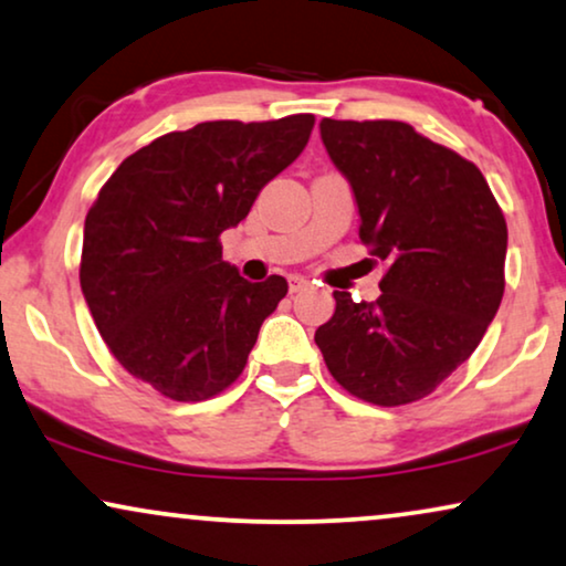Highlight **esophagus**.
Masks as SVG:
<instances>
[{
    "label": "esophagus",
    "instance_id": "1",
    "mask_svg": "<svg viewBox=\"0 0 566 566\" xmlns=\"http://www.w3.org/2000/svg\"><path fill=\"white\" fill-rule=\"evenodd\" d=\"M307 287H311V282L305 276H290V292H303Z\"/></svg>",
    "mask_w": 566,
    "mask_h": 566
}]
</instances>
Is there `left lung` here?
Returning a JSON list of instances; mask_svg holds the SVG:
<instances>
[{
	"label": "left lung",
	"mask_w": 566,
	"mask_h": 566,
	"mask_svg": "<svg viewBox=\"0 0 566 566\" xmlns=\"http://www.w3.org/2000/svg\"><path fill=\"white\" fill-rule=\"evenodd\" d=\"M359 207V240L388 263L375 303L334 292L315 331L328 373L375 406L432 394L484 338L504 295L507 222L476 165L403 120H321Z\"/></svg>",
	"instance_id": "left-lung-1"
}]
</instances>
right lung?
I'll list each match as a JSON object with an SVG mask.
<instances>
[{"label":"right lung","instance_id":"add662e5","mask_svg":"<svg viewBox=\"0 0 566 566\" xmlns=\"http://www.w3.org/2000/svg\"><path fill=\"white\" fill-rule=\"evenodd\" d=\"M315 116L205 120L137 149L85 220L80 284L126 373L172 401H207L243 373L287 279L248 282L220 235L297 160Z\"/></svg>","mask_w":566,"mask_h":566}]
</instances>
